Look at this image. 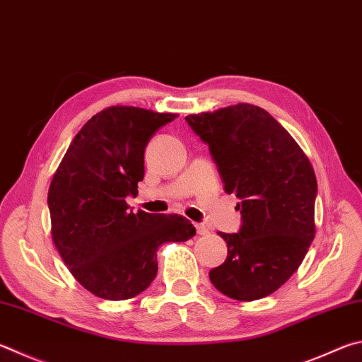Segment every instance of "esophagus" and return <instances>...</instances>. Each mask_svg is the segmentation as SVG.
<instances>
[{
    "label": "esophagus",
    "instance_id": "esophagus-1",
    "mask_svg": "<svg viewBox=\"0 0 362 362\" xmlns=\"http://www.w3.org/2000/svg\"><path fill=\"white\" fill-rule=\"evenodd\" d=\"M196 231H198L199 235H207L209 234V229L204 225H196Z\"/></svg>",
    "mask_w": 362,
    "mask_h": 362
}]
</instances>
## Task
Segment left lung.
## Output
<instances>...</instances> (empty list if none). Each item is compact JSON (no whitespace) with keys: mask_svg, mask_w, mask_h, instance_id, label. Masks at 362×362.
Instances as JSON below:
<instances>
[{"mask_svg":"<svg viewBox=\"0 0 362 362\" xmlns=\"http://www.w3.org/2000/svg\"><path fill=\"white\" fill-rule=\"evenodd\" d=\"M185 120L209 144L225 192L238 196L242 214L238 234L218 233L228 256L209 272L210 281L235 300L266 298L298 271L315 238L312 164L291 134L253 104Z\"/></svg>","mask_w":362,"mask_h":362,"instance_id":"1","label":"left lung"}]
</instances>
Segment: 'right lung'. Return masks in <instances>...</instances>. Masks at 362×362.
<instances>
[{
    "label": "right lung",
    "mask_w": 362,
    "mask_h": 362,
    "mask_svg": "<svg viewBox=\"0 0 362 362\" xmlns=\"http://www.w3.org/2000/svg\"><path fill=\"white\" fill-rule=\"evenodd\" d=\"M175 117L133 106L103 109L76 134L50 182L52 240L72 277L98 298L141 294L158 272V247L196 234L185 216L133 212L127 204L144 179L148 139Z\"/></svg>",
    "instance_id": "right-lung-1"
}]
</instances>
